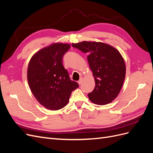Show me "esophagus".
I'll use <instances>...</instances> for the list:
<instances>
[{
	"instance_id": "esophagus-1",
	"label": "esophagus",
	"mask_w": 153,
	"mask_h": 153,
	"mask_svg": "<svg viewBox=\"0 0 153 153\" xmlns=\"http://www.w3.org/2000/svg\"><path fill=\"white\" fill-rule=\"evenodd\" d=\"M82 82H83V78L82 77H81L80 78V80L78 81V84H82Z\"/></svg>"
}]
</instances>
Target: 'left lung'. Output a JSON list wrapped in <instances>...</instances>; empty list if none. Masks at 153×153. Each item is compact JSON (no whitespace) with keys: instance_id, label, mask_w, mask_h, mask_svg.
<instances>
[{"instance_id":"1","label":"left lung","mask_w":153,"mask_h":153,"mask_svg":"<svg viewBox=\"0 0 153 153\" xmlns=\"http://www.w3.org/2000/svg\"><path fill=\"white\" fill-rule=\"evenodd\" d=\"M72 47L88 54L87 60L95 80L94 89L88 94L96 105H104L117 98L126 76V65L121 53L101 42L82 41Z\"/></svg>"}]
</instances>
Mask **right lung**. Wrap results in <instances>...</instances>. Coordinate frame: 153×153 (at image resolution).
<instances>
[{"label":"right lung","mask_w":153,"mask_h":153,"mask_svg":"<svg viewBox=\"0 0 153 153\" xmlns=\"http://www.w3.org/2000/svg\"><path fill=\"white\" fill-rule=\"evenodd\" d=\"M70 47L69 44H52L36 52L29 63L27 80L30 91L47 109L57 110L64 107L72 91L78 87L62 65L64 55Z\"/></svg>","instance_id":"obj_1"}]
</instances>
